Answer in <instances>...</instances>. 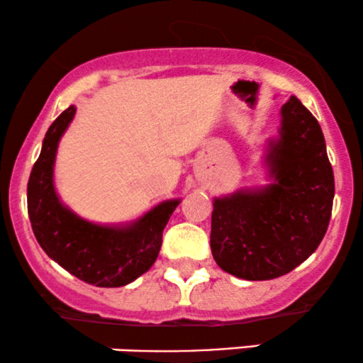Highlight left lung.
<instances>
[{"mask_svg":"<svg viewBox=\"0 0 363 363\" xmlns=\"http://www.w3.org/2000/svg\"><path fill=\"white\" fill-rule=\"evenodd\" d=\"M280 116L264 155L272 182L213 199L211 254L242 280L290 273L318 249L331 218L335 176L318 119L297 97Z\"/></svg>","mask_w":363,"mask_h":363,"instance_id":"obj_1","label":"left lung"}]
</instances>
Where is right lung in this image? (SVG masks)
I'll use <instances>...</instances> for the list:
<instances>
[{
    "label": "right lung",
    "instance_id": "right-lung-1",
    "mask_svg": "<svg viewBox=\"0 0 363 363\" xmlns=\"http://www.w3.org/2000/svg\"><path fill=\"white\" fill-rule=\"evenodd\" d=\"M74 112V106L62 111L45 133L27 186L28 218L37 242L66 272L95 286H124L152 268L162 232L181 199L162 201L124 225L91 223L62 205L54 187V162Z\"/></svg>",
    "mask_w": 363,
    "mask_h": 363
}]
</instances>
